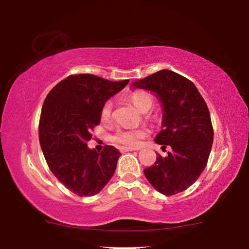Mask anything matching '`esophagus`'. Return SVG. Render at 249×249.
<instances>
[{
	"instance_id": "obj_1",
	"label": "esophagus",
	"mask_w": 249,
	"mask_h": 249,
	"mask_svg": "<svg viewBox=\"0 0 249 249\" xmlns=\"http://www.w3.org/2000/svg\"><path fill=\"white\" fill-rule=\"evenodd\" d=\"M135 150L134 148H127V147H122V148H120V151L121 153H126V151H133Z\"/></svg>"
}]
</instances>
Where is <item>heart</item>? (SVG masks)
Here are the masks:
<instances>
[{"instance_id":"1","label":"heart","mask_w":249,"mask_h":249,"mask_svg":"<svg viewBox=\"0 0 249 249\" xmlns=\"http://www.w3.org/2000/svg\"><path fill=\"white\" fill-rule=\"evenodd\" d=\"M132 103L141 112H147L153 107L154 98L149 92L147 91H136L129 96ZM101 120L109 121L113 115V102L107 101L101 107ZM146 136V132L144 129H133V128H121L112 135L111 141L115 144H120L122 146L127 147V148H136L141 145L142 140Z\"/></svg>"}]
</instances>
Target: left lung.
Segmentation results:
<instances>
[{
	"instance_id": "left-lung-1",
	"label": "left lung",
	"mask_w": 249,
	"mask_h": 249,
	"mask_svg": "<svg viewBox=\"0 0 249 249\" xmlns=\"http://www.w3.org/2000/svg\"><path fill=\"white\" fill-rule=\"evenodd\" d=\"M132 86L155 92L162 104V129L155 142L171 147L144 169L158 192L174 196L192 185L203 172L213 144V126L204 99L190 80L171 70H160Z\"/></svg>"
}]
</instances>
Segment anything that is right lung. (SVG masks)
<instances>
[{"label":"right lung","instance_id":"right-lung-1","mask_svg":"<svg viewBox=\"0 0 249 249\" xmlns=\"http://www.w3.org/2000/svg\"><path fill=\"white\" fill-rule=\"evenodd\" d=\"M128 82L71 74L46 96L38 127L41 150L54 177L79 196H95L114 175L120 151L107 145L98 153L87 142L100 124L102 105Z\"/></svg>","mask_w":249,"mask_h":249}]
</instances>
